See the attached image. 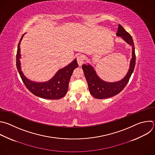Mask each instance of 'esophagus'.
Masks as SVG:
<instances>
[{
	"instance_id": "esophagus-1",
	"label": "esophagus",
	"mask_w": 155,
	"mask_h": 155,
	"mask_svg": "<svg viewBox=\"0 0 155 155\" xmlns=\"http://www.w3.org/2000/svg\"><path fill=\"white\" fill-rule=\"evenodd\" d=\"M77 62L78 63V65L80 66L83 64V63H84V57L83 55H77Z\"/></svg>"
}]
</instances>
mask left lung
<instances>
[{
	"mask_svg": "<svg viewBox=\"0 0 155 155\" xmlns=\"http://www.w3.org/2000/svg\"><path fill=\"white\" fill-rule=\"evenodd\" d=\"M117 36H121L127 43L132 46V58L130 69L126 76L120 81L113 83H107L101 80L97 75L94 68L89 64H83L82 68L86 79L91 94L98 99H104L111 97L120 93L129 81L134 69L136 64V55L134 44L132 36L121 25H119Z\"/></svg>",
	"mask_w": 155,
	"mask_h": 155,
	"instance_id": "1",
	"label": "left lung"
}]
</instances>
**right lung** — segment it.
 <instances>
[{
	"label": "right lung",
	"instance_id": "1",
	"mask_svg": "<svg viewBox=\"0 0 155 155\" xmlns=\"http://www.w3.org/2000/svg\"><path fill=\"white\" fill-rule=\"evenodd\" d=\"M22 36L18 45L16 54V67L25 87L35 95L50 100H58L63 98L68 91L69 83L74 70L78 68L77 60L73 61L68 66L59 70L55 76L48 81L44 83H35L28 80L23 74L21 69L20 44L23 38Z\"/></svg>",
	"mask_w": 155,
	"mask_h": 155
}]
</instances>
